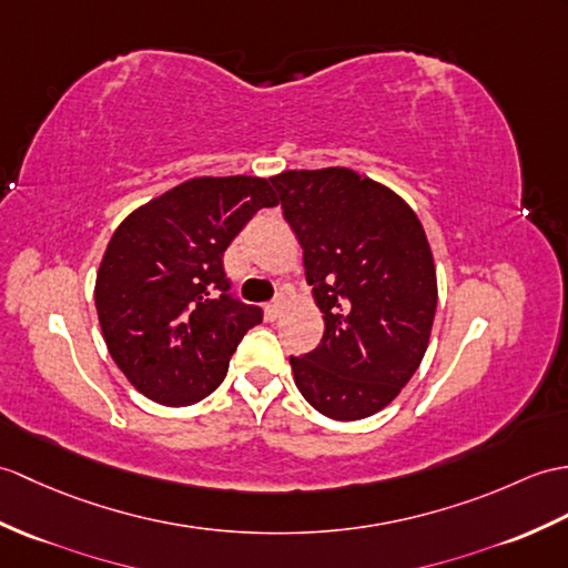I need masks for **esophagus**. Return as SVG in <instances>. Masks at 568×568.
Listing matches in <instances>:
<instances>
[{
  "instance_id": "1",
  "label": "esophagus",
  "mask_w": 568,
  "mask_h": 568,
  "mask_svg": "<svg viewBox=\"0 0 568 568\" xmlns=\"http://www.w3.org/2000/svg\"><path fill=\"white\" fill-rule=\"evenodd\" d=\"M283 310H285V300L278 297V300H273V302H268V305H266V316H268L271 322H275L283 314Z\"/></svg>"
}]
</instances>
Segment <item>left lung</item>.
<instances>
[{"instance_id":"obj_1","label":"left lung","mask_w":568,"mask_h":568,"mask_svg":"<svg viewBox=\"0 0 568 568\" xmlns=\"http://www.w3.org/2000/svg\"><path fill=\"white\" fill-rule=\"evenodd\" d=\"M305 254L324 336L290 358L316 412L358 420L382 412L424 361L438 281L424 224L402 195L346 166L271 176Z\"/></svg>"}]
</instances>
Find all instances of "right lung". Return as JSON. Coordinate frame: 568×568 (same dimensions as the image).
I'll return each mask as SVG.
<instances>
[{
	"label": "right lung",
	"mask_w": 568,
	"mask_h": 568,
	"mask_svg": "<svg viewBox=\"0 0 568 568\" xmlns=\"http://www.w3.org/2000/svg\"><path fill=\"white\" fill-rule=\"evenodd\" d=\"M268 179L197 176L118 224L97 273L105 348L144 397L191 406L213 394L261 310L227 295L222 256L261 207Z\"/></svg>",
	"instance_id": "obj_1"
}]
</instances>
